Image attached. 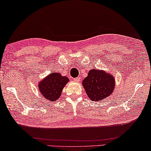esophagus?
<instances>
[{"label": "esophagus", "instance_id": "obj_1", "mask_svg": "<svg viewBox=\"0 0 151 151\" xmlns=\"http://www.w3.org/2000/svg\"><path fill=\"white\" fill-rule=\"evenodd\" d=\"M73 80L74 82H79V81H80V78H73Z\"/></svg>", "mask_w": 151, "mask_h": 151}]
</instances>
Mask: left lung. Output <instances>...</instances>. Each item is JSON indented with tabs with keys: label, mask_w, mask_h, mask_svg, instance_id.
Wrapping results in <instances>:
<instances>
[{
	"label": "left lung",
	"mask_w": 151,
	"mask_h": 151,
	"mask_svg": "<svg viewBox=\"0 0 151 151\" xmlns=\"http://www.w3.org/2000/svg\"><path fill=\"white\" fill-rule=\"evenodd\" d=\"M83 86L91 101H103L114 91L115 79L112 74L103 70L91 69L83 80Z\"/></svg>",
	"instance_id": "obj_1"
}]
</instances>
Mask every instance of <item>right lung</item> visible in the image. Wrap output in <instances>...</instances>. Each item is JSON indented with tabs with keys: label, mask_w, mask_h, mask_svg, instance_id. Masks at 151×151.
Masks as SVG:
<instances>
[{
	"label": "right lung",
	"mask_w": 151,
	"mask_h": 151,
	"mask_svg": "<svg viewBox=\"0 0 151 151\" xmlns=\"http://www.w3.org/2000/svg\"><path fill=\"white\" fill-rule=\"evenodd\" d=\"M68 81L67 77L58 72L50 73L38 83V89L43 97L49 102H55L61 96L62 90Z\"/></svg>",
	"instance_id": "obj_1"
}]
</instances>
